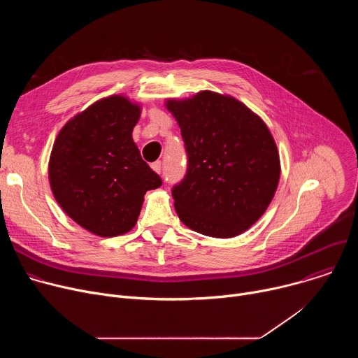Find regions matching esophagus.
<instances>
[{
  "instance_id": "obj_1",
  "label": "esophagus",
  "mask_w": 358,
  "mask_h": 358,
  "mask_svg": "<svg viewBox=\"0 0 358 358\" xmlns=\"http://www.w3.org/2000/svg\"><path fill=\"white\" fill-rule=\"evenodd\" d=\"M151 169L155 170L157 174H160V173H162V162H156V163H152V164H151Z\"/></svg>"
}]
</instances>
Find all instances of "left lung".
Listing matches in <instances>:
<instances>
[{
	"mask_svg": "<svg viewBox=\"0 0 358 358\" xmlns=\"http://www.w3.org/2000/svg\"><path fill=\"white\" fill-rule=\"evenodd\" d=\"M185 143L188 169L173 188L184 225L234 238L257 222L276 192L280 159L265 122L242 101L211 90L167 99Z\"/></svg>",
	"mask_w": 358,
	"mask_h": 358,
	"instance_id": "left-lung-1",
	"label": "left lung"
}]
</instances>
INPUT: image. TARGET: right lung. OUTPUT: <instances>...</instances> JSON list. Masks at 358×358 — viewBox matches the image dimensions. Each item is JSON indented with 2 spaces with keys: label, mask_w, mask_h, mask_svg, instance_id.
Listing matches in <instances>:
<instances>
[{
  "label": "right lung",
  "mask_w": 358,
  "mask_h": 358,
  "mask_svg": "<svg viewBox=\"0 0 358 358\" xmlns=\"http://www.w3.org/2000/svg\"><path fill=\"white\" fill-rule=\"evenodd\" d=\"M140 115L141 106L126 96L100 99L61 129L50 151L48 176L55 199L97 236L129 232L144 194L162 185L131 137Z\"/></svg>",
  "instance_id": "obj_1"
}]
</instances>
